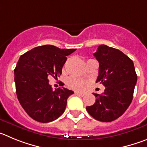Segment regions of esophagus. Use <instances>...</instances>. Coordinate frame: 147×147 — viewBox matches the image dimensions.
I'll use <instances>...</instances> for the list:
<instances>
[{"label": "esophagus", "instance_id": "obj_1", "mask_svg": "<svg viewBox=\"0 0 147 147\" xmlns=\"http://www.w3.org/2000/svg\"><path fill=\"white\" fill-rule=\"evenodd\" d=\"M75 94L78 95H80V96H84L86 95L84 93H80V92H75Z\"/></svg>", "mask_w": 147, "mask_h": 147}]
</instances>
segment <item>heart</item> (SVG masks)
I'll return each instance as SVG.
<instances>
[{"label":"heart","instance_id":"obj_1","mask_svg":"<svg viewBox=\"0 0 147 147\" xmlns=\"http://www.w3.org/2000/svg\"><path fill=\"white\" fill-rule=\"evenodd\" d=\"M67 83L69 88L75 90H81L83 88L84 82L75 78H69L67 80Z\"/></svg>","mask_w":147,"mask_h":147}]
</instances>
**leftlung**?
I'll list each match as a JSON object with an SVG mask.
<instances>
[{
	"label": "left lung",
	"mask_w": 147,
	"mask_h": 147,
	"mask_svg": "<svg viewBox=\"0 0 147 147\" xmlns=\"http://www.w3.org/2000/svg\"><path fill=\"white\" fill-rule=\"evenodd\" d=\"M94 56L100 64L96 83L105 89L102 94H93L96 101L86 111L95 119L109 122L120 117L130 105L137 75L133 61L119 50L101 45Z\"/></svg>",
	"instance_id": "8db88e82"
}]
</instances>
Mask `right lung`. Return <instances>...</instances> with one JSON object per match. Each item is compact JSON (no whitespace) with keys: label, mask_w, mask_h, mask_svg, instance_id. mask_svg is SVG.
I'll use <instances>...</instances> for the list:
<instances>
[{"label":"right lung","mask_w":147,"mask_h":147,"mask_svg":"<svg viewBox=\"0 0 147 147\" xmlns=\"http://www.w3.org/2000/svg\"><path fill=\"white\" fill-rule=\"evenodd\" d=\"M75 51L46 45L20 57L14 69L16 93L20 105L33 119L51 122L64 112L67 99L74 92L64 87L53 91L48 78L61 75L67 56Z\"/></svg>","instance_id":"right-lung-1"}]
</instances>
